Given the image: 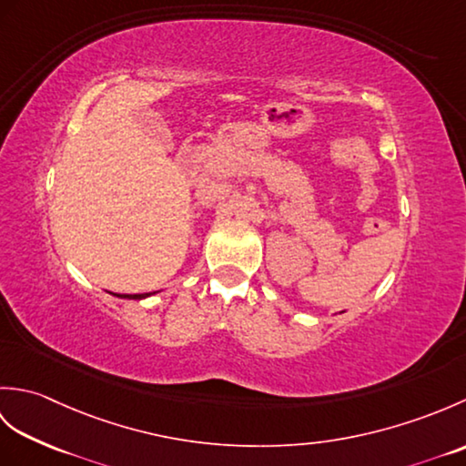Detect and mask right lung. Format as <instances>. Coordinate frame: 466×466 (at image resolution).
Wrapping results in <instances>:
<instances>
[{"label":"right lung","mask_w":466,"mask_h":466,"mask_svg":"<svg viewBox=\"0 0 466 466\" xmlns=\"http://www.w3.org/2000/svg\"><path fill=\"white\" fill-rule=\"evenodd\" d=\"M117 299H130V300H142L147 299V296H152V292H146V294H114Z\"/></svg>","instance_id":"obj_1"}]
</instances>
